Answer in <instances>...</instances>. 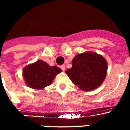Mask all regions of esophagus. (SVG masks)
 Masks as SVG:
<instances>
[{"mask_svg": "<svg viewBox=\"0 0 130 130\" xmlns=\"http://www.w3.org/2000/svg\"><path fill=\"white\" fill-rule=\"evenodd\" d=\"M61 70H62L63 71H64L66 70V67H65V65H61Z\"/></svg>", "mask_w": 130, "mask_h": 130, "instance_id": "34e87169", "label": "esophagus"}]
</instances>
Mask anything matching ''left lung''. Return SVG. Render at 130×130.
<instances>
[{
    "label": "left lung",
    "mask_w": 130,
    "mask_h": 130,
    "mask_svg": "<svg viewBox=\"0 0 130 130\" xmlns=\"http://www.w3.org/2000/svg\"><path fill=\"white\" fill-rule=\"evenodd\" d=\"M107 62L102 55L86 52L73 59L72 67L66 71L71 81L83 91L99 87L107 73Z\"/></svg>",
    "instance_id": "8db88e82"
}]
</instances>
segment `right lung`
<instances>
[{
	"label": "right lung",
	"instance_id": "1",
	"mask_svg": "<svg viewBox=\"0 0 130 130\" xmlns=\"http://www.w3.org/2000/svg\"><path fill=\"white\" fill-rule=\"evenodd\" d=\"M61 69L56 66L50 67L42 60H38L23 69V77L27 86L32 89L41 90L51 84Z\"/></svg>",
	"mask_w": 130,
	"mask_h": 130
}]
</instances>
